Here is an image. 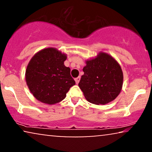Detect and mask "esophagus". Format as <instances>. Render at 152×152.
I'll use <instances>...</instances> for the list:
<instances>
[{
    "label": "esophagus",
    "instance_id": "esophagus-1",
    "mask_svg": "<svg viewBox=\"0 0 152 152\" xmlns=\"http://www.w3.org/2000/svg\"><path fill=\"white\" fill-rule=\"evenodd\" d=\"M75 81L76 84H78L79 82H80V77H78L75 79Z\"/></svg>",
    "mask_w": 152,
    "mask_h": 152
}]
</instances>
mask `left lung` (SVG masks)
<instances>
[{
    "mask_svg": "<svg viewBox=\"0 0 152 152\" xmlns=\"http://www.w3.org/2000/svg\"><path fill=\"white\" fill-rule=\"evenodd\" d=\"M79 86L89 102L106 104L120 94L123 72L118 62L109 54L100 52L96 57L86 60Z\"/></svg>",
    "mask_w": 152,
    "mask_h": 152,
    "instance_id": "1",
    "label": "left lung"
}]
</instances>
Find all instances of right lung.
<instances>
[{
	"label": "right lung",
	"mask_w": 152,
	"mask_h": 152,
	"mask_svg": "<svg viewBox=\"0 0 152 152\" xmlns=\"http://www.w3.org/2000/svg\"><path fill=\"white\" fill-rule=\"evenodd\" d=\"M67 55L55 48L39 51L29 61L26 81L30 92L39 102L55 104L63 100L75 84L70 69L64 65Z\"/></svg>",
	"instance_id": "obj_1"
}]
</instances>
